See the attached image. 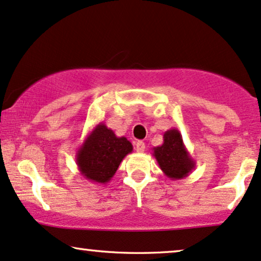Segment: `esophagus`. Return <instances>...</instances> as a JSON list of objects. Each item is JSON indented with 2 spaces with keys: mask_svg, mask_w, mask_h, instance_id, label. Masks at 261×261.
<instances>
[{
  "mask_svg": "<svg viewBox=\"0 0 261 261\" xmlns=\"http://www.w3.org/2000/svg\"><path fill=\"white\" fill-rule=\"evenodd\" d=\"M135 150H137V152H140V153L145 151V144L143 141H137L135 143Z\"/></svg>",
  "mask_w": 261,
  "mask_h": 261,
  "instance_id": "esophagus-1",
  "label": "esophagus"
}]
</instances>
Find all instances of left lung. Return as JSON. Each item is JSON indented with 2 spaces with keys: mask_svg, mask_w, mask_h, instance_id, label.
<instances>
[{
  "mask_svg": "<svg viewBox=\"0 0 261 261\" xmlns=\"http://www.w3.org/2000/svg\"><path fill=\"white\" fill-rule=\"evenodd\" d=\"M161 170L170 180L187 177L195 168V161L186 148L178 129L171 128L163 134V144L152 148Z\"/></svg>",
  "mask_w": 261,
  "mask_h": 261,
  "instance_id": "1",
  "label": "left lung"
}]
</instances>
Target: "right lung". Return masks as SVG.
<instances>
[{
    "instance_id": "1",
    "label": "right lung",
    "mask_w": 261,
    "mask_h": 261,
    "mask_svg": "<svg viewBox=\"0 0 261 261\" xmlns=\"http://www.w3.org/2000/svg\"><path fill=\"white\" fill-rule=\"evenodd\" d=\"M132 151L133 145L127 138L116 137L113 129L100 122L93 127L77 148L75 162L80 174L86 180L106 185Z\"/></svg>"
}]
</instances>
